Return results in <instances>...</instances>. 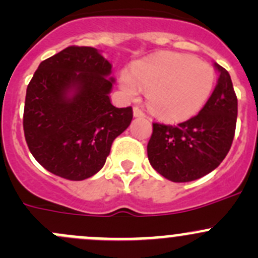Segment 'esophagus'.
<instances>
[{
  "label": "esophagus",
  "instance_id": "esophagus-1",
  "mask_svg": "<svg viewBox=\"0 0 258 258\" xmlns=\"http://www.w3.org/2000/svg\"><path fill=\"white\" fill-rule=\"evenodd\" d=\"M134 116L135 117H145L146 114L144 113V111L140 110L139 107H134Z\"/></svg>",
  "mask_w": 258,
  "mask_h": 258
}]
</instances>
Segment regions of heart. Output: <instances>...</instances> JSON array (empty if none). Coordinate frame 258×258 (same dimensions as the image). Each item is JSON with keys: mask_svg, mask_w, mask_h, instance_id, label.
<instances>
[{"mask_svg": "<svg viewBox=\"0 0 258 258\" xmlns=\"http://www.w3.org/2000/svg\"><path fill=\"white\" fill-rule=\"evenodd\" d=\"M119 85L130 97L147 91L148 106L157 116L179 121L195 116L209 100L215 72L206 62L186 54L165 52L134 64L131 74L119 75Z\"/></svg>", "mask_w": 258, "mask_h": 258, "instance_id": "heart-1", "label": "heart"}]
</instances>
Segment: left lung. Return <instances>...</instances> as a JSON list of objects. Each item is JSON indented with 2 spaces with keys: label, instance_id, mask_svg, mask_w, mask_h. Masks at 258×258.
<instances>
[{
  "label": "left lung",
  "instance_id": "obj_1",
  "mask_svg": "<svg viewBox=\"0 0 258 258\" xmlns=\"http://www.w3.org/2000/svg\"><path fill=\"white\" fill-rule=\"evenodd\" d=\"M218 80L199 114L178 124L153 123L147 145L151 166L172 182H189L218 167L230 151L237 121V97L230 74L218 63Z\"/></svg>",
  "mask_w": 258,
  "mask_h": 258
}]
</instances>
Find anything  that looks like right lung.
Wrapping results in <instances>:
<instances>
[{"label": "right lung", "instance_id": "obj_1", "mask_svg": "<svg viewBox=\"0 0 258 258\" xmlns=\"http://www.w3.org/2000/svg\"><path fill=\"white\" fill-rule=\"evenodd\" d=\"M111 69L98 49L70 46L41 62L28 83L25 139L53 175L71 181L96 175L113 140L131 123L132 107L111 103Z\"/></svg>", "mask_w": 258, "mask_h": 258}]
</instances>
